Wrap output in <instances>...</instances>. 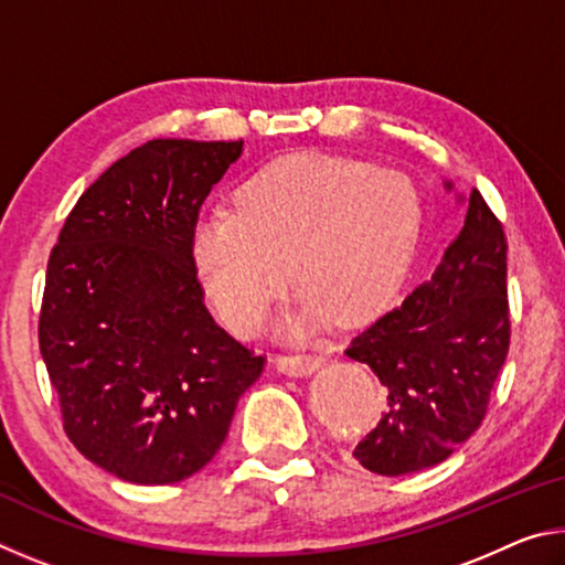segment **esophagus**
<instances>
[{"label": "esophagus", "instance_id": "1", "mask_svg": "<svg viewBox=\"0 0 565 565\" xmlns=\"http://www.w3.org/2000/svg\"><path fill=\"white\" fill-rule=\"evenodd\" d=\"M321 353H281V356H276V366L281 374L289 376H309L321 369Z\"/></svg>", "mask_w": 565, "mask_h": 565}]
</instances>
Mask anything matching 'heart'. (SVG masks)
Returning <instances> with one entry per match:
<instances>
[{
  "label": "heart",
  "mask_w": 565,
  "mask_h": 565,
  "mask_svg": "<svg viewBox=\"0 0 565 565\" xmlns=\"http://www.w3.org/2000/svg\"><path fill=\"white\" fill-rule=\"evenodd\" d=\"M236 209H206L191 224L199 281L238 333L264 329L294 274L306 289L291 337L337 313L359 321L404 281L424 209L406 174L359 159L289 154L248 177Z\"/></svg>",
  "instance_id": "b5f03b06"
}]
</instances>
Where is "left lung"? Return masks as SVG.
<instances>
[{"mask_svg": "<svg viewBox=\"0 0 565 565\" xmlns=\"http://www.w3.org/2000/svg\"><path fill=\"white\" fill-rule=\"evenodd\" d=\"M461 202L468 206L463 228L431 281L347 349L388 391L384 416L353 448L371 473L404 476L446 461L481 426L509 356V244L476 189Z\"/></svg>", "mask_w": 565, "mask_h": 565, "instance_id": "8db88e82", "label": "left lung"}]
</instances>
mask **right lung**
<instances>
[{
	"instance_id": "add662e5",
	"label": "right lung",
	"mask_w": 565,
	"mask_h": 565,
	"mask_svg": "<svg viewBox=\"0 0 565 565\" xmlns=\"http://www.w3.org/2000/svg\"><path fill=\"white\" fill-rule=\"evenodd\" d=\"M244 141L154 139L84 191L46 264L40 349L79 454L121 481L212 461L264 356L204 306L191 224Z\"/></svg>"
}]
</instances>
